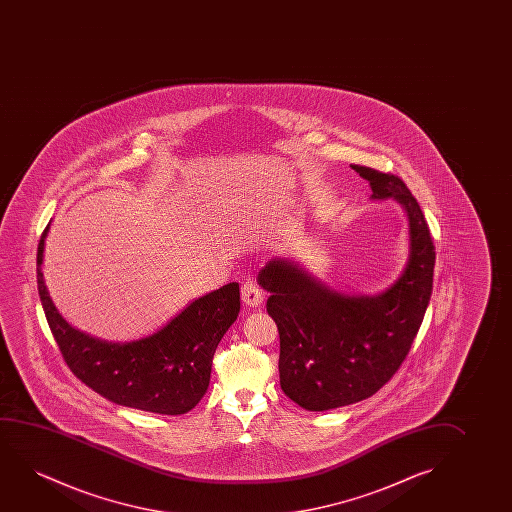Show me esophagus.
Here are the masks:
<instances>
[{
	"instance_id": "obj_1",
	"label": "esophagus",
	"mask_w": 512,
	"mask_h": 512,
	"mask_svg": "<svg viewBox=\"0 0 512 512\" xmlns=\"http://www.w3.org/2000/svg\"><path fill=\"white\" fill-rule=\"evenodd\" d=\"M241 297L246 306H250V308H259L260 304L264 302V292L253 280H246L241 285Z\"/></svg>"
}]
</instances>
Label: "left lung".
<instances>
[{
	"label": "left lung",
	"instance_id": "8db88e82",
	"mask_svg": "<svg viewBox=\"0 0 512 512\" xmlns=\"http://www.w3.org/2000/svg\"><path fill=\"white\" fill-rule=\"evenodd\" d=\"M372 199L392 197L409 220V259L379 295L330 290L299 264L273 259L259 283L280 330V385L308 411H329L371 397L399 371L420 330L434 283L435 246L420 204L399 176L353 164Z\"/></svg>",
	"mask_w": 512,
	"mask_h": 512
}]
</instances>
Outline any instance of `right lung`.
Wrapping results in <instances>:
<instances>
[{"label":"right lung","instance_id":"add662e5","mask_svg":"<svg viewBox=\"0 0 512 512\" xmlns=\"http://www.w3.org/2000/svg\"><path fill=\"white\" fill-rule=\"evenodd\" d=\"M47 232L49 225L36 255L38 294L71 372L119 406L173 416L189 413L208 390L220 339L238 318V283H227L190 302L152 336L131 343H106L73 329L50 299L42 273Z\"/></svg>","mask_w":512,"mask_h":512}]
</instances>
